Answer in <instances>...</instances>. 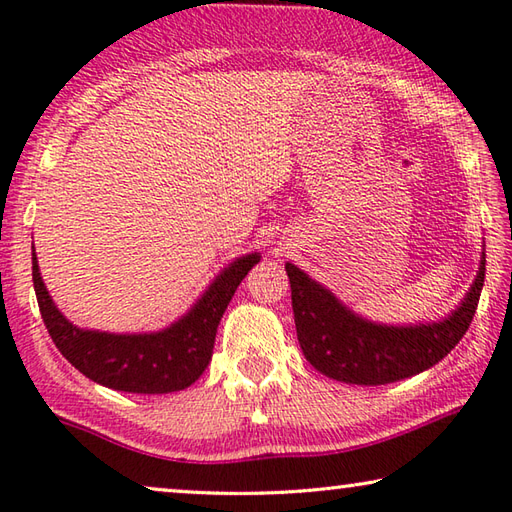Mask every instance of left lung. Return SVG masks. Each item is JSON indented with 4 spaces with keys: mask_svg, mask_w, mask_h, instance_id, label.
I'll return each mask as SVG.
<instances>
[{
    "mask_svg": "<svg viewBox=\"0 0 512 512\" xmlns=\"http://www.w3.org/2000/svg\"><path fill=\"white\" fill-rule=\"evenodd\" d=\"M300 349L314 369L347 384L398 382L431 369L462 340L484 287L486 254L464 300L451 314L417 325H380L358 316L331 291L287 263Z\"/></svg>",
    "mask_w": 512,
    "mask_h": 512,
    "instance_id": "1",
    "label": "left lung"
}]
</instances>
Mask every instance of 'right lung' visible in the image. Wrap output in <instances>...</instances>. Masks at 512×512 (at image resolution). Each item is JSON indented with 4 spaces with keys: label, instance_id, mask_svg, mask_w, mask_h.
<instances>
[{
    "label": "right lung",
    "instance_id": "obj_1",
    "mask_svg": "<svg viewBox=\"0 0 512 512\" xmlns=\"http://www.w3.org/2000/svg\"><path fill=\"white\" fill-rule=\"evenodd\" d=\"M258 260V252L236 258L221 269L187 314L170 327L150 333H110L72 325L48 294L35 247L33 283L50 338L72 367L114 391L172 393L190 387L207 369L218 322L241 280Z\"/></svg>",
    "mask_w": 512,
    "mask_h": 512
}]
</instances>
